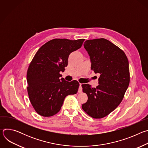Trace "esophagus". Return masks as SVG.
Instances as JSON below:
<instances>
[{"label":"esophagus","instance_id":"34e87169","mask_svg":"<svg viewBox=\"0 0 148 148\" xmlns=\"http://www.w3.org/2000/svg\"><path fill=\"white\" fill-rule=\"evenodd\" d=\"M81 85H82V84L79 83V89H78V92H81L82 91V88L81 87Z\"/></svg>","mask_w":148,"mask_h":148}]
</instances>
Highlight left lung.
<instances>
[{"mask_svg": "<svg viewBox=\"0 0 148 148\" xmlns=\"http://www.w3.org/2000/svg\"><path fill=\"white\" fill-rule=\"evenodd\" d=\"M84 46L90 56L91 70L100 76L96 88L82 84L88 96L82 108L92 118H102L116 109L123 98L130 81L128 60L121 49L103 38L86 40Z\"/></svg>", "mask_w": 148, "mask_h": 148, "instance_id": "1", "label": "left lung"}]
</instances>
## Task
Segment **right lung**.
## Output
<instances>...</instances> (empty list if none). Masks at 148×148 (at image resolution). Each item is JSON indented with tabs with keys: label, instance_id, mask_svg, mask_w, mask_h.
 I'll use <instances>...</instances> for the list:
<instances>
[{
	"label": "right lung",
	"instance_id": "right-lung-1",
	"mask_svg": "<svg viewBox=\"0 0 148 148\" xmlns=\"http://www.w3.org/2000/svg\"><path fill=\"white\" fill-rule=\"evenodd\" d=\"M84 40L53 39L36 53L27 72V92L33 107L40 115L49 117L56 114L65 98L77 92L78 82L60 78V73L67 66L70 53L81 48Z\"/></svg>",
	"mask_w": 148,
	"mask_h": 148
}]
</instances>
